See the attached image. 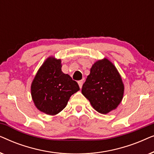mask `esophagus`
<instances>
[{
  "label": "esophagus",
  "mask_w": 154,
  "mask_h": 154,
  "mask_svg": "<svg viewBox=\"0 0 154 154\" xmlns=\"http://www.w3.org/2000/svg\"><path fill=\"white\" fill-rule=\"evenodd\" d=\"M78 83H79V85L80 88H82V86H83V81H79V82H78Z\"/></svg>",
  "instance_id": "esophagus-1"
}]
</instances>
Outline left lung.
<instances>
[{
	"instance_id": "left-lung-1",
	"label": "left lung",
	"mask_w": 154,
	"mask_h": 154,
	"mask_svg": "<svg viewBox=\"0 0 154 154\" xmlns=\"http://www.w3.org/2000/svg\"><path fill=\"white\" fill-rule=\"evenodd\" d=\"M81 92L97 111L106 114L121 103L124 85L116 67L104 59L92 65Z\"/></svg>"
}]
</instances>
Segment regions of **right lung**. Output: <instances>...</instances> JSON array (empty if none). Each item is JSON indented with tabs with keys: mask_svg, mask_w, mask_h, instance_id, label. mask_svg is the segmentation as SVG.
Instances as JSON below:
<instances>
[{
	"mask_svg": "<svg viewBox=\"0 0 154 154\" xmlns=\"http://www.w3.org/2000/svg\"><path fill=\"white\" fill-rule=\"evenodd\" d=\"M61 60L48 58L31 84V96L35 106L48 115H55L66 106L70 97L79 91L77 82L62 71Z\"/></svg>",
	"mask_w": 154,
	"mask_h": 154,
	"instance_id": "obj_1",
	"label": "right lung"
}]
</instances>
